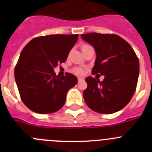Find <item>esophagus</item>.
I'll list each match as a JSON object with an SVG mask.
<instances>
[{"instance_id": "34e87169", "label": "esophagus", "mask_w": 152, "mask_h": 152, "mask_svg": "<svg viewBox=\"0 0 152 152\" xmlns=\"http://www.w3.org/2000/svg\"><path fill=\"white\" fill-rule=\"evenodd\" d=\"M84 80V78L83 77H78V81L80 82V81H81V80Z\"/></svg>"}]
</instances>
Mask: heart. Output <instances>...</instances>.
I'll list each match as a JSON object with an SVG mask.
<instances>
[{
  "label": "heart",
  "mask_w": 152,
  "mask_h": 152,
  "mask_svg": "<svg viewBox=\"0 0 152 152\" xmlns=\"http://www.w3.org/2000/svg\"><path fill=\"white\" fill-rule=\"evenodd\" d=\"M88 46H91V45H88V44H84V45H83L82 47H81V49H85V48H87V47ZM72 72L77 75H82L84 74V70L80 68H74L73 69H72Z\"/></svg>",
  "instance_id": "heart-1"
}]
</instances>
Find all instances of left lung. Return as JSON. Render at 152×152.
<instances>
[{"label": "left lung", "instance_id": "left-lung-1", "mask_svg": "<svg viewBox=\"0 0 152 152\" xmlns=\"http://www.w3.org/2000/svg\"><path fill=\"white\" fill-rule=\"evenodd\" d=\"M92 45L96 58L91 73L104 75L103 81L88 77L84 91L86 104L96 113L111 114L124 108L136 90L139 61L131 45L116 34L90 33L81 35Z\"/></svg>", "mask_w": 152, "mask_h": 152}]
</instances>
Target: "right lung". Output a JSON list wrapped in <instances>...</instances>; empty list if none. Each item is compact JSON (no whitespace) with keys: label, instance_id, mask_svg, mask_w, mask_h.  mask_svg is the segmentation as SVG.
<instances>
[{"label":"right lung","instance_id":"obj_1","mask_svg":"<svg viewBox=\"0 0 152 152\" xmlns=\"http://www.w3.org/2000/svg\"><path fill=\"white\" fill-rule=\"evenodd\" d=\"M78 35L56 34L33 39L23 48L14 69L20 98L30 110L52 113L64 106L67 92L77 83L72 74L59 77L54 68L66 61Z\"/></svg>","mask_w":152,"mask_h":152}]
</instances>
